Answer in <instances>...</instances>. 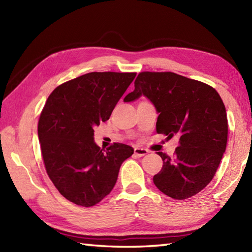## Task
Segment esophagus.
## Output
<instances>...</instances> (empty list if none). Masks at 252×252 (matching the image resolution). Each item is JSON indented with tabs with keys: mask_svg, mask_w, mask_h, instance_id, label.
<instances>
[{
	"mask_svg": "<svg viewBox=\"0 0 252 252\" xmlns=\"http://www.w3.org/2000/svg\"><path fill=\"white\" fill-rule=\"evenodd\" d=\"M148 154V151L146 148H141V147H135L134 148V155L137 157H143Z\"/></svg>",
	"mask_w": 252,
	"mask_h": 252,
	"instance_id": "esophagus-1",
	"label": "esophagus"
}]
</instances>
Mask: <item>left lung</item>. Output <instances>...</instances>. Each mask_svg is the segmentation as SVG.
I'll use <instances>...</instances> for the list:
<instances>
[{"label":"left lung","mask_w":252,"mask_h":252,"mask_svg":"<svg viewBox=\"0 0 252 252\" xmlns=\"http://www.w3.org/2000/svg\"><path fill=\"white\" fill-rule=\"evenodd\" d=\"M134 87L123 100L145 96L159 114L157 133L180 138L173 158L157 153L163 165L154 184L173 199L198 194L213 179L226 149L227 117L220 95L210 85L174 72H141Z\"/></svg>","instance_id":"1"}]
</instances>
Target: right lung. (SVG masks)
<instances>
[{
	"label": "right lung",
	"instance_id": "right-lung-1",
	"mask_svg": "<svg viewBox=\"0 0 252 252\" xmlns=\"http://www.w3.org/2000/svg\"><path fill=\"white\" fill-rule=\"evenodd\" d=\"M135 72H90L57 87L41 112L37 135L46 173L61 194L92 207L114 189L134 149L115 143L103 152L94 126L109 119Z\"/></svg>",
	"mask_w": 252,
	"mask_h": 252
}]
</instances>
